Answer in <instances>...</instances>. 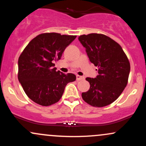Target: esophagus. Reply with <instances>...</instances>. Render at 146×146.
Masks as SVG:
<instances>
[{
  "instance_id": "obj_1",
  "label": "esophagus",
  "mask_w": 146,
  "mask_h": 146,
  "mask_svg": "<svg viewBox=\"0 0 146 146\" xmlns=\"http://www.w3.org/2000/svg\"><path fill=\"white\" fill-rule=\"evenodd\" d=\"M76 79H77V80H78V81H80V80H84V77L80 76V75H76Z\"/></svg>"
}]
</instances>
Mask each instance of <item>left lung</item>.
Here are the masks:
<instances>
[{"label": "left lung", "mask_w": 146, "mask_h": 146, "mask_svg": "<svg viewBox=\"0 0 146 146\" xmlns=\"http://www.w3.org/2000/svg\"><path fill=\"white\" fill-rule=\"evenodd\" d=\"M90 62L98 67L95 78H86L90 88L82 93L92 106L104 107L115 102L128 83L130 65L121 46L109 37L99 33L79 36Z\"/></svg>", "instance_id": "8db88e82"}]
</instances>
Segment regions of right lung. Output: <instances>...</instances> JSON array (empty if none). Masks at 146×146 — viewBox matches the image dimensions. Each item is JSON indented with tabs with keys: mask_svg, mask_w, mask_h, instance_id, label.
Returning a JSON list of instances; mask_svg holds the SVG:
<instances>
[{
	"mask_svg": "<svg viewBox=\"0 0 146 146\" xmlns=\"http://www.w3.org/2000/svg\"><path fill=\"white\" fill-rule=\"evenodd\" d=\"M76 36L45 33L29 42L18 58V78L27 95L44 106L60 100L68 83L74 82L73 73L56 71L54 62L60 60L64 51Z\"/></svg>",
	"mask_w": 146,
	"mask_h": 146,
	"instance_id": "right-lung-1",
	"label": "right lung"
}]
</instances>
